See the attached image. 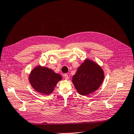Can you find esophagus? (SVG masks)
I'll return each instance as SVG.
<instances>
[{
    "mask_svg": "<svg viewBox=\"0 0 134 134\" xmlns=\"http://www.w3.org/2000/svg\"><path fill=\"white\" fill-rule=\"evenodd\" d=\"M63 76H64V78H65L66 80H68V76L67 74H64V75H63Z\"/></svg>",
    "mask_w": 134,
    "mask_h": 134,
    "instance_id": "1",
    "label": "esophagus"
}]
</instances>
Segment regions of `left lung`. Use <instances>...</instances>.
<instances>
[{
	"instance_id": "8db88e82",
	"label": "left lung",
	"mask_w": 134,
	"mask_h": 134,
	"mask_svg": "<svg viewBox=\"0 0 134 134\" xmlns=\"http://www.w3.org/2000/svg\"><path fill=\"white\" fill-rule=\"evenodd\" d=\"M103 79L102 69L96 63L86 59L73 76L72 82L80 94L87 96L98 88Z\"/></svg>"
}]
</instances>
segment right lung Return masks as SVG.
Returning <instances> with one entry per match:
<instances>
[{
	"mask_svg": "<svg viewBox=\"0 0 134 134\" xmlns=\"http://www.w3.org/2000/svg\"><path fill=\"white\" fill-rule=\"evenodd\" d=\"M62 80L59 74L46 67H37L31 72L29 82L33 88L40 93L48 94L52 92L57 82Z\"/></svg>",
	"mask_w": 134,
	"mask_h": 134,
	"instance_id": "1",
	"label": "right lung"
}]
</instances>
